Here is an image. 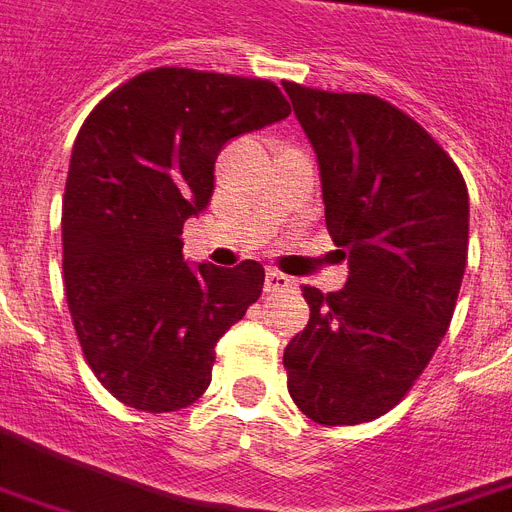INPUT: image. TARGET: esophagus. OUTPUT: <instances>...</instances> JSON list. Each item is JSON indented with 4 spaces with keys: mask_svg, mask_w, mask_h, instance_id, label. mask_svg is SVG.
<instances>
[{
    "mask_svg": "<svg viewBox=\"0 0 512 512\" xmlns=\"http://www.w3.org/2000/svg\"><path fill=\"white\" fill-rule=\"evenodd\" d=\"M295 284H292L290 276H284L279 271H268L265 273V292H284V290H292Z\"/></svg>",
    "mask_w": 512,
    "mask_h": 512,
    "instance_id": "obj_1",
    "label": "esophagus"
}]
</instances>
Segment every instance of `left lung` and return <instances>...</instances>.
I'll list each match as a JSON object with an SVG mask.
<instances>
[{
    "instance_id": "obj_1",
    "label": "left lung",
    "mask_w": 512,
    "mask_h": 512,
    "mask_svg": "<svg viewBox=\"0 0 512 512\" xmlns=\"http://www.w3.org/2000/svg\"><path fill=\"white\" fill-rule=\"evenodd\" d=\"M317 152L325 222L349 279L303 287L311 317L284 349L308 419L362 424L392 411L443 341L467 265L462 171L403 109L370 93L284 83Z\"/></svg>"
}]
</instances>
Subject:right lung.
I'll return each mask as SVG.
<instances>
[{
  "mask_svg": "<svg viewBox=\"0 0 512 512\" xmlns=\"http://www.w3.org/2000/svg\"><path fill=\"white\" fill-rule=\"evenodd\" d=\"M287 115L268 80L161 66L80 128L61 212L66 303L85 360L128 408L193 405L217 341L260 298L263 265L190 268L179 236L212 198L222 147Z\"/></svg>",
  "mask_w": 512,
  "mask_h": 512,
  "instance_id": "obj_1",
  "label": "right lung"
}]
</instances>
